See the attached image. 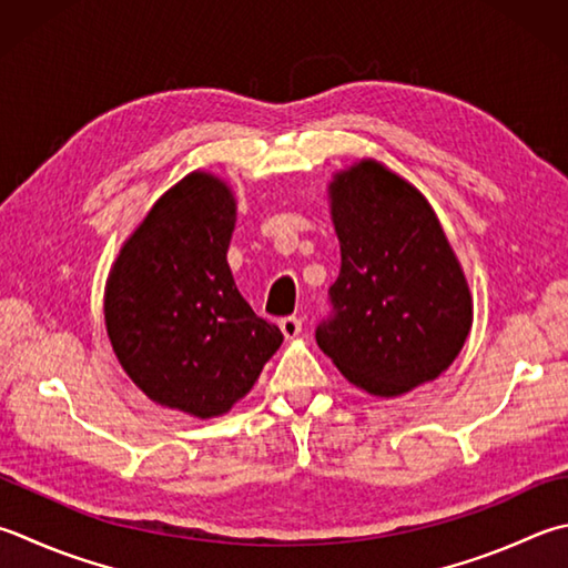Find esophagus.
<instances>
[{
    "label": "esophagus",
    "instance_id": "obj_1",
    "mask_svg": "<svg viewBox=\"0 0 568 568\" xmlns=\"http://www.w3.org/2000/svg\"><path fill=\"white\" fill-rule=\"evenodd\" d=\"M280 328H282V334L286 338H294V336L302 334V318H298V316H284L280 321Z\"/></svg>",
    "mask_w": 568,
    "mask_h": 568
}]
</instances>
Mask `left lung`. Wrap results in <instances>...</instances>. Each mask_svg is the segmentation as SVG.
<instances>
[{"mask_svg": "<svg viewBox=\"0 0 568 568\" xmlns=\"http://www.w3.org/2000/svg\"><path fill=\"white\" fill-rule=\"evenodd\" d=\"M338 280L316 344L373 395H400L450 366L473 298L433 207L390 170L363 160L331 185Z\"/></svg>", "mask_w": 568, "mask_h": 568, "instance_id": "left-lung-1", "label": "left lung"}]
</instances>
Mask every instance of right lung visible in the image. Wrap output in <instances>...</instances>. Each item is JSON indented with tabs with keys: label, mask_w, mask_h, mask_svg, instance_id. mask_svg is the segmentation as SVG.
<instances>
[{
	"label": "right lung",
	"mask_w": 568,
	"mask_h": 568,
	"mask_svg": "<svg viewBox=\"0 0 568 568\" xmlns=\"http://www.w3.org/2000/svg\"><path fill=\"white\" fill-rule=\"evenodd\" d=\"M232 230L227 185L192 173L148 212L105 286V326L128 376L197 417L227 413L284 341L232 280Z\"/></svg>",
	"instance_id": "right-lung-1"
}]
</instances>
